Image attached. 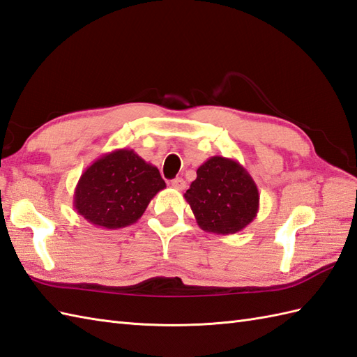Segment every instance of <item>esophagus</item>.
I'll list each match as a JSON object with an SVG mask.
<instances>
[{
	"mask_svg": "<svg viewBox=\"0 0 357 357\" xmlns=\"http://www.w3.org/2000/svg\"><path fill=\"white\" fill-rule=\"evenodd\" d=\"M170 185L176 190H184L185 188V181L182 178H175L170 181Z\"/></svg>",
	"mask_w": 357,
	"mask_h": 357,
	"instance_id": "esophagus-1",
	"label": "esophagus"
}]
</instances>
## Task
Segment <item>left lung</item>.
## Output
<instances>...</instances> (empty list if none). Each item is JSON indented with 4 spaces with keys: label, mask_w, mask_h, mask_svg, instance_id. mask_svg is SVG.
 <instances>
[{
    "label": "left lung",
    "mask_w": 357,
    "mask_h": 357,
    "mask_svg": "<svg viewBox=\"0 0 357 357\" xmlns=\"http://www.w3.org/2000/svg\"><path fill=\"white\" fill-rule=\"evenodd\" d=\"M196 179L184 193L197 225L206 233L236 234L259 213V188L242 164L211 156L196 170Z\"/></svg>",
    "instance_id": "left-lung-1"
}]
</instances>
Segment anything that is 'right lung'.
Segmentation results:
<instances>
[{
	"label": "right lung",
	"instance_id": "obj_1",
	"mask_svg": "<svg viewBox=\"0 0 357 357\" xmlns=\"http://www.w3.org/2000/svg\"><path fill=\"white\" fill-rule=\"evenodd\" d=\"M162 188L165 182L155 165L132 149H117L82 173L73 204L93 225L117 229L135 223Z\"/></svg>",
	"mask_w": 357,
	"mask_h": 357
}]
</instances>
